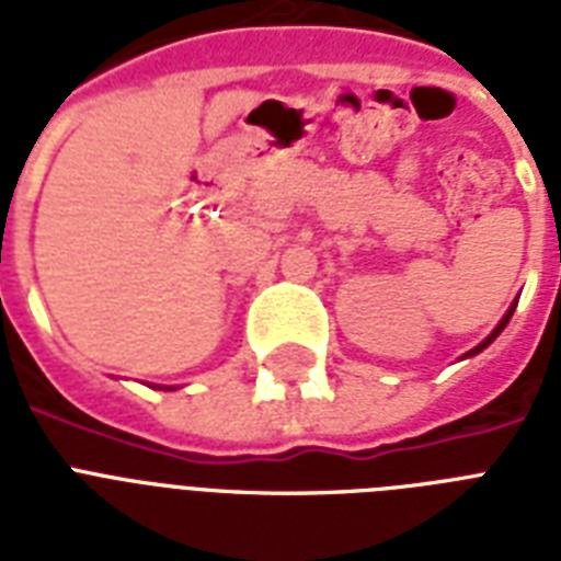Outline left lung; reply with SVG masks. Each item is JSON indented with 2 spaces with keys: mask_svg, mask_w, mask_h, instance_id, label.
I'll list each match as a JSON object with an SVG mask.
<instances>
[{
  "mask_svg": "<svg viewBox=\"0 0 561 561\" xmlns=\"http://www.w3.org/2000/svg\"><path fill=\"white\" fill-rule=\"evenodd\" d=\"M510 317H513V308H510V311H506V314H504V320H501V323H497V329H495V332L489 334L486 341L480 343V346H474V350H471V352H480V350H483V346H489V343L495 341V337H497V332H501V329H504V325H506V320H510ZM471 352H469V355H471Z\"/></svg>",
  "mask_w": 561,
  "mask_h": 561,
  "instance_id": "left-lung-1",
  "label": "left lung"
}]
</instances>
